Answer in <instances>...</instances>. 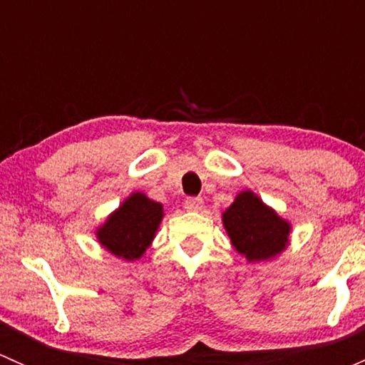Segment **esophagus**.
<instances>
[{"label":"esophagus","mask_w":365,"mask_h":365,"mask_svg":"<svg viewBox=\"0 0 365 365\" xmlns=\"http://www.w3.org/2000/svg\"><path fill=\"white\" fill-rule=\"evenodd\" d=\"M203 200L201 197H187L185 200V208L189 210V212H200V210H203Z\"/></svg>","instance_id":"1"}]
</instances>
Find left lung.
Segmentation results:
<instances>
[{"mask_svg":"<svg viewBox=\"0 0 365 365\" xmlns=\"http://www.w3.org/2000/svg\"><path fill=\"white\" fill-rule=\"evenodd\" d=\"M222 220L233 247L249 261L270 259L284 251L292 230L251 190L238 194Z\"/></svg>","mask_w":365,"mask_h":365,"instance_id":"1","label":"left lung"}]
</instances>
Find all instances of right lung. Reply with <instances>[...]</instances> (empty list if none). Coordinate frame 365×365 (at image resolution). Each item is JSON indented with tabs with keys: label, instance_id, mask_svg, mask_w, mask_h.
<instances>
[{
	"label": "right lung",
	"instance_id": "right-lung-1",
	"mask_svg": "<svg viewBox=\"0 0 365 365\" xmlns=\"http://www.w3.org/2000/svg\"><path fill=\"white\" fill-rule=\"evenodd\" d=\"M162 215L160 203L135 192L106 220L97 231V238L114 256L139 259L152 244Z\"/></svg>",
	"mask_w": 365,
	"mask_h": 365
}]
</instances>
